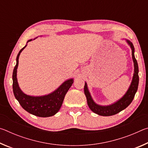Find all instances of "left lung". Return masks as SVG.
<instances>
[{
  "mask_svg": "<svg viewBox=\"0 0 148 148\" xmlns=\"http://www.w3.org/2000/svg\"><path fill=\"white\" fill-rule=\"evenodd\" d=\"M132 50V57L134 62V74L132 77V79L130 86L129 88L127 90L122 98L120 99L118 101L114 102V104H112L108 106H101V105L97 104L94 102L93 99H92L91 95L89 91L88 87L86 82H85L84 86V93L86 95L87 98V104L91 109L92 112L94 113L99 115L102 116H110L119 113L122 110L126 108L131 103L132 100H133L134 95L136 94L139 82V76H138V62L136 59L134 57V47L131 41L126 40Z\"/></svg>",
  "mask_w": 148,
  "mask_h": 148,
  "instance_id": "left-lung-1",
  "label": "left lung"
}]
</instances>
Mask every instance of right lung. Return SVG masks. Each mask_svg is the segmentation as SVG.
Wrapping results in <instances>:
<instances>
[{"label": "right lung", "mask_w": 148, "mask_h": 148, "mask_svg": "<svg viewBox=\"0 0 148 148\" xmlns=\"http://www.w3.org/2000/svg\"><path fill=\"white\" fill-rule=\"evenodd\" d=\"M32 40V39L27 41ZM20 50L16 58V65L14 67L12 79H13V91L16 99L24 110L34 116L47 117L54 116L61 108L65 95L73 84L74 79L71 78L63 82L56 91L44 96L34 97L27 95L19 88L17 79V69L19 64V57L25 47Z\"/></svg>", "instance_id": "1"}]
</instances>
